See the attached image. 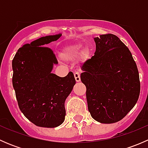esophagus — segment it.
I'll use <instances>...</instances> for the list:
<instances>
[{
  "label": "esophagus",
  "instance_id": "34e87169",
  "mask_svg": "<svg viewBox=\"0 0 148 148\" xmlns=\"http://www.w3.org/2000/svg\"><path fill=\"white\" fill-rule=\"evenodd\" d=\"M74 77H75V80L77 82H80V74L79 72L74 73Z\"/></svg>",
  "mask_w": 148,
  "mask_h": 148
}]
</instances>
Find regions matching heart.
<instances>
[{
    "label": "heart",
    "mask_w": 148,
    "mask_h": 148,
    "mask_svg": "<svg viewBox=\"0 0 148 148\" xmlns=\"http://www.w3.org/2000/svg\"><path fill=\"white\" fill-rule=\"evenodd\" d=\"M83 46L81 44H70L65 46L62 51V57L66 60H72L79 56Z\"/></svg>",
    "instance_id": "heart-1"
}]
</instances>
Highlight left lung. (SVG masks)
Wrapping results in <instances>:
<instances>
[{
  "mask_svg": "<svg viewBox=\"0 0 148 148\" xmlns=\"http://www.w3.org/2000/svg\"><path fill=\"white\" fill-rule=\"evenodd\" d=\"M95 56L84 62L81 81L94 120L111 124L123 119L138 100L140 82L129 49L117 36L95 37Z\"/></svg>",
  "mask_w": 148,
  "mask_h": 148,
  "instance_id": "1",
  "label": "left lung"
}]
</instances>
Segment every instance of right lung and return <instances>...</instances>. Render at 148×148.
Segmentation results:
<instances>
[{
    "mask_svg": "<svg viewBox=\"0 0 148 148\" xmlns=\"http://www.w3.org/2000/svg\"><path fill=\"white\" fill-rule=\"evenodd\" d=\"M61 36H46L25 44L12 62V82L19 108L28 120L42 127L63 123L65 100L76 84L71 71L64 77L51 73L57 59L53 51L44 46Z\"/></svg>",
    "mask_w": 148,
    "mask_h": 148,
    "instance_id": "obj_1",
    "label": "right lung"
}]
</instances>
